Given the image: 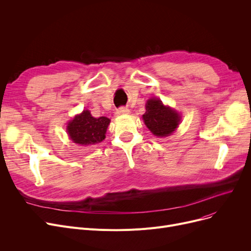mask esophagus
Listing matches in <instances>:
<instances>
[{"instance_id": "1", "label": "esophagus", "mask_w": 251, "mask_h": 251, "mask_svg": "<svg viewBox=\"0 0 251 251\" xmlns=\"http://www.w3.org/2000/svg\"><path fill=\"white\" fill-rule=\"evenodd\" d=\"M130 113V110L127 109V108H119L117 111H116V114L117 115H125V114H129Z\"/></svg>"}]
</instances>
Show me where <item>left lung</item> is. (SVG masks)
I'll return each instance as SVG.
<instances>
[{"label": "left lung", "mask_w": 251, "mask_h": 251, "mask_svg": "<svg viewBox=\"0 0 251 251\" xmlns=\"http://www.w3.org/2000/svg\"><path fill=\"white\" fill-rule=\"evenodd\" d=\"M142 119L151 132L157 137L171 135L181 122V116L178 112L155 98L147 101L146 113L142 115Z\"/></svg>", "instance_id": "1"}]
</instances>
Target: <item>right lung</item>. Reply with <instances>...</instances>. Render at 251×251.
<instances>
[{"mask_svg": "<svg viewBox=\"0 0 251 251\" xmlns=\"http://www.w3.org/2000/svg\"><path fill=\"white\" fill-rule=\"evenodd\" d=\"M111 120L107 117L95 118L88 110L76 115L68 123L67 132L70 139L79 146H94L105 138Z\"/></svg>", "mask_w": 251, "mask_h": 251, "instance_id": "right-lung-1", "label": "right lung"}]
</instances>
